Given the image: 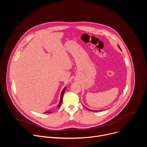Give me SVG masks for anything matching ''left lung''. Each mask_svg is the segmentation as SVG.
I'll use <instances>...</instances> for the list:
<instances>
[{
	"label": "left lung",
	"mask_w": 147,
	"mask_h": 147,
	"mask_svg": "<svg viewBox=\"0 0 147 147\" xmlns=\"http://www.w3.org/2000/svg\"><path fill=\"white\" fill-rule=\"evenodd\" d=\"M119 48H120V47H119ZM88 110H90V111H93V110H91V109H88V108H87Z\"/></svg>",
	"instance_id": "left-lung-1"
}]
</instances>
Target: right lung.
Wrapping results in <instances>:
<instances>
[{"label": "right lung", "mask_w": 147, "mask_h": 147, "mask_svg": "<svg viewBox=\"0 0 147 147\" xmlns=\"http://www.w3.org/2000/svg\"><path fill=\"white\" fill-rule=\"evenodd\" d=\"M65 88H66V87L64 88V89L63 90L61 93V96H60V101H59V103L58 104V107L59 108L60 107V105H61V103L62 102V100H63V95H64V93L65 92ZM51 113V112H49V111H47L45 112V113Z\"/></svg>", "instance_id": "add662e5"}]
</instances>
